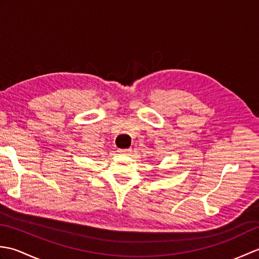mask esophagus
Returning <instances> with one entry per match:
<instances>
[{
	"label": "esophagus",
	"mask_w": 259,
	"mask_h": 259,
	"mask_svg": "<svg viewBox=\"0 0 259 259\" xmlns=\"http://www.w3.org/2000/svg\"><path fill=\"white\" fill-rule=\"evenodd\" d=\"M118 152L120 155H123V156H129L133 150H131V148H126V149H118Z\"/></svg>",
	"instance_id": "1"
}]
</instances>
